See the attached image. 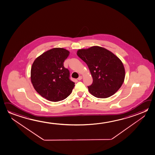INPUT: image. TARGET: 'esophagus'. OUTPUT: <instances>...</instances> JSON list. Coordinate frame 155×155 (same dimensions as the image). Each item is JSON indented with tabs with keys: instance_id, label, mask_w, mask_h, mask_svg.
Returning <instances> with one entry per match:
<instances>
[{
	"instance_id": "esophagus-1",
	"label": "esophagus",
	"mask_w": 155,
	"mask_h": 155,
	"mask_svg": "<svg viewBox=\"0 0 155 155\" xmlns=\"http://www.w3.org/2000/svg\"><path fill=\"white\" fill-rule=\"evenodd\" d=\"M82 79V76H79V78H78V80L80 81V80H81V79Z\"/></svg>"
}]
</instances>
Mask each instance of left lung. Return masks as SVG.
<instances>
[{
	"label": "left lung",
	"instance_id": "left-lung-1",
	"mask_svg": "<svg viewBox=\"0 0 155 155\" xmlns=\"http://www.w3.org/2000/svg\"><path fill=\"white\" fill-rule=\"evenodd\" d=\"M78 56L88 67L93 83L88 86L89 91L97 98L112 96L120 88L125 78V69L118 57L99 46L79 49Z\"/></svg>",
	"mask_w": 155,
	"mask_h": 155
}]
</instances>
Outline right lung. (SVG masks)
<instances>
[{
  "instance_id": "obj_1",
  "label": "right lung",
  "mask_w": 155,
  "mask_h": 155,
  "mask_svg": "<svg viewBox=\"0 0 155 155\" xmlns=\"http://www.w3.org/2000/svg\"><path fill=\"white\" fill-rule=\"evenodd\" d=\"M69 52L61 48L47 51L35 59L32 64L31 79L35 91L49 101L58 102L71 94L75 83L64 66Z\"/></svg>"
}]
</instances>
